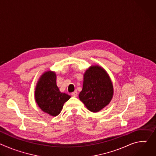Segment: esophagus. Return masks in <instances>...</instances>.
<instances>
[{
	"label": "esophagus",
	"instance_id": "1",
	"mask_svg": "<svg viewBox=\"0 0 156 156\" xmlns=\"http://www.w3.org/2000/svg\"><path fill=\"white\" fill-rule=\"evenodd\" d=\"M71 94H72V96H73V97H76V96H78V92H77L76 91H75L74 92L72 93Z\"/></svg>",
	"mask_w": 156,
	"mask_h": 156
}]
</instances>
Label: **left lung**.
<instances>
[{"instance_id":"8db88e82","label":"left lung","mask_w":156,"mask_h":156,"mask_svg":"<svg viewBox=\"0 0 156 156\" xmlns=\"http://www.w3.org/2000/svg\"><path fill=\"white\" fill-rule=\"evenodd\" d=\"M113 95L112 83L103 68L93 65L86 70L79 98L89 110L99 112L110 103Z\"/></svg>"}]
</instances>
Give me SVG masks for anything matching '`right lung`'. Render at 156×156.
Listing matches in <instances>:
<instances>
[{
    "label": "right lung",
    "instance_id": "obj_1",
    "mask_svg": "<svg viewBox=\"0 0 156 156\" xmlns=\"http://www.w3.org/2000/svg\"><path fill=\"white\" fill-rule=\"evenodd\" d=\"M56 74L52 71L44 72L35 88V101L43 111L51 116L58 115L63 104L71 97L61 93L56 83Z\"/></svg>",
    "mask_w": 156,
    "mask_h": 156
}]
</instances>
